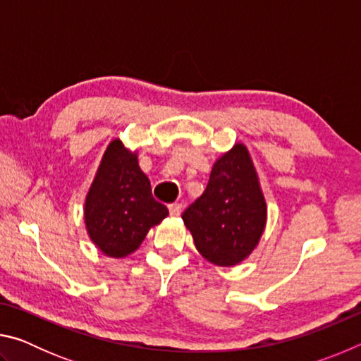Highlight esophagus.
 Listing matches in <instances>:
<instances>
[{
    "label": "esophagus",
    "instance_id": "esophagus-1",
    "mask_svg": "<svg viewBox=\"0 0 361 361\" xmlns=\"http://www.w3.org/2000/svg\"><path fill=\"white\" fill-rule=\"evenodd\" d=\"M181 210H183V205L180 202H175V204L169 205V212H170V215H172V216H178Z\"/></svg>",
    "mask_w": 361,
    "mask_h": 361
}]
</instances>
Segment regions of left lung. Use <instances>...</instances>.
I'll list each match as a JSON object with an SVG mask.
<instances>
[{"label":"left lung","instance_id":"1","mask_svg":"<svg viewBox=\"0 0 361 361\" xmlns=\"http://www.w3.org/2000/svg\"><path fill=\"white\" fill-rule=\"evenodd\" d=\"M194 245L207 261L234 266L258 245L266 202L247 148L235 145L212 169L204 194L183 212Z\"/></svg>","mask_w":361,"mask_h":361}]
</instances>
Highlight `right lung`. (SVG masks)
<instances>
[{
	"label": "right lung",
	"mask_w": 361,
	"mask_h": 361,
	"mask_svg": "<svg viewBox=\"0 0 361 361\" xmlns=\"http://www.w3.org/2000/svg\"><path fill=\"white\" fill-rule=\"evenodd\" d=\"M167 215V207L152 197L151 183L140 170L135 152L127 151L119 140L109 143L84 209L95 245L113 258L130 255L151 226Z\"/></svg>",
	"instance_id": "obj_1"
}]
</instances>
